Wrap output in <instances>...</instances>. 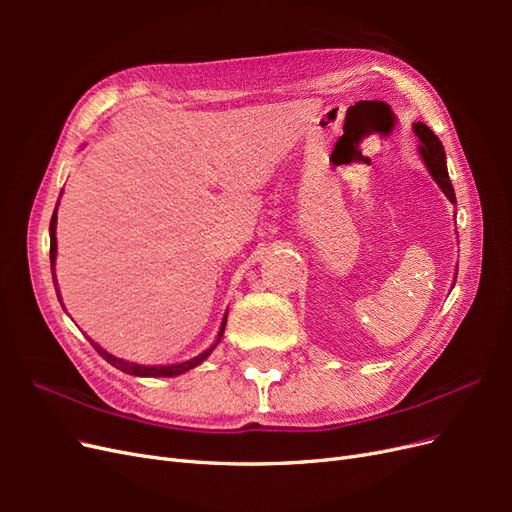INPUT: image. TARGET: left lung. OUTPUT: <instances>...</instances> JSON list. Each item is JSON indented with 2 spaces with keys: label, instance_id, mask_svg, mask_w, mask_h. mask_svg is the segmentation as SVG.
Segmentation results:
<instances>
[{
  "label": "left lung",
  "instance_id": "left-lung-1",
  "mask_svg": "<svg viewBox=\"0 0 512 512\" xmlns=\"http://www.w3.org/2000/svg\"><path fill=\"white\" fill-rule=\"evenodd\" d=\"M414 134L418 136V141H421V145H418V153H421L429 175L440 185V190L446 194V198L455 205L457 198H455L451 177H448V170H446V153H444L440 138L421 121L414 123Z\"/></svg>",
  "mask_w": 512,
  "mask_h": 512
}]
</instances>
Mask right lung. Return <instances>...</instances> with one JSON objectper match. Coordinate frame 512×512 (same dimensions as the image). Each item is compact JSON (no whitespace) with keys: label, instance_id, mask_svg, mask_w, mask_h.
<instances>
[{"label":"right lung","instance_id":"right-lung-1","mask_svg":"<svg viewBox=\"0 0 512 512\" xmlns=\"http://www.w3.org/2000/svg\"><path fill=\"white\" fill-rule=\"evenodd\" d=\"M55 228H57V207H55V211H53V218H51V226H49V232H51V271H55V256H57V237H55ZM55 275V273H53ZM55 280V277H53ZM57 286V284H55ZM57 290V288H55ZM57 299L61 301V297H59V290H57ZM226 318H228V312H226V316H224V320H222V327H220V333H218V339H215V344L211 346V348H207L205 352H200L198 356H194V359H190V361H183V363H173V365H138V363H130V361H123V359H117V356H113V354H108L104 348H100L98 344H94L91 342V346H94L96 350H98V354L102 356L104 361H108L111 363L113 367H117V369H121L123 374H130V376H141V378H173V376H181V374H185V371H190V369H194L196 365H200L203 363L207 356L213 352V348L220 344V339H222V335H224V329H226Z\"/></svg>","mask_w":512,"mask_h":512}]
</instances>
